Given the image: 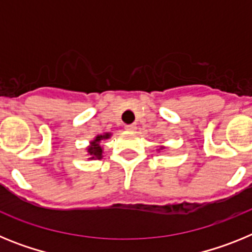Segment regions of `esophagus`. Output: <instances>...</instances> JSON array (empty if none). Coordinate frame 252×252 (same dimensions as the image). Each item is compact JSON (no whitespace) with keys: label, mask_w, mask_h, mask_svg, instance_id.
<instances>
[{"label":"esophagus","mask_w":252,"mask_h":252,"mask_svg":"<svg viewBox=\"0 0 252 252\" xmlns=\"http://www.w3.org/2000/svg\"><path fill=\"white\" fill-rule=\"evenodd\" d=\"M125 128H126L127 131H135L136 130V125H133V124L126 125V126H125Z\"/></svg>","instance_id":"1"}]
</instances>
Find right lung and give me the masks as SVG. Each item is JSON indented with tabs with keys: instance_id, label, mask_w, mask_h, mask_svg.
I'll return each instance as SVG.
<instances>
[{
	"instance_id": "obj_1",
	"label": "right lung",
	"mask_w": 252,
	"mask_h": 252,
	"mask_svg": "<svg viewBox=\"0 0 252 252\" xmlns=\"http://www.w3.org/2000/svg\"><path fill=\"white\" fill-rule=\"evenodd\" d=\"M111 135L110 133H104V135H99V136L95 137L92 142H91V146L88 148V155H90V159H101L102 158V146L99 142L104 139H108Z\"/></svg>"
}]
</instances>
